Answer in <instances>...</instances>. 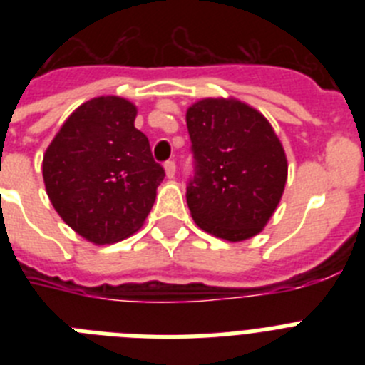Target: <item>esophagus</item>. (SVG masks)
<instances>
[{
	"instance_id": "34e87169",
	"label": "esophagus",
	"mask_w": 365,
	"mask_h": 365,
	"mask_svg": "<svg viewBox=\"0 0 365 365\" xmlns=\"http://www.w3.org/2000/svg\"><path fill=\"white\" fill-rule=\"evenodd\" d=\"M164 170H166L168 179H173V177H175V163H173V160L164 163Z\"/></svg>"
}]
</instances>
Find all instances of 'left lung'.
<instances>
[{
    "label": "left lung",
    "instance_id": "8db88e82",
    "mask_svg": "<svg viewBox=\"0 0 365 365\" xmlns=\"http://www.w3.org/2000/svg\"><path fill=\"white\" fill-rule=\"evenodd\" d=\"M193 177L186 202L208 234L235 243L259 234L279 205L287 157L259 111L235 98H202L186 111Z\"/></svg>",
    "mask_w": 365,
    "mask_h": 365
}]
</instances>
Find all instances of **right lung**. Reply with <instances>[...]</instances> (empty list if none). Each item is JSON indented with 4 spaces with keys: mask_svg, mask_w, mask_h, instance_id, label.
Instances as JSON below:
<instances>
[{
    "mask_svg": "<svg viewBox=\"0 0 365 365\" xmlns=\"http://www.w3.org/2000/svg\"><path fill=\"white\" fill-rule=\"evenodd\" d=\"M135 117L137 108L120 96L87 100L43 155V182L54 210L95 245L125 240L143 227L164 179Z\"/></svg>",
    "mask_w": 365,
    "mask_h": 365,
    "instance_id": "add662e5",
    "label": "right lung"
}]
</instances>
